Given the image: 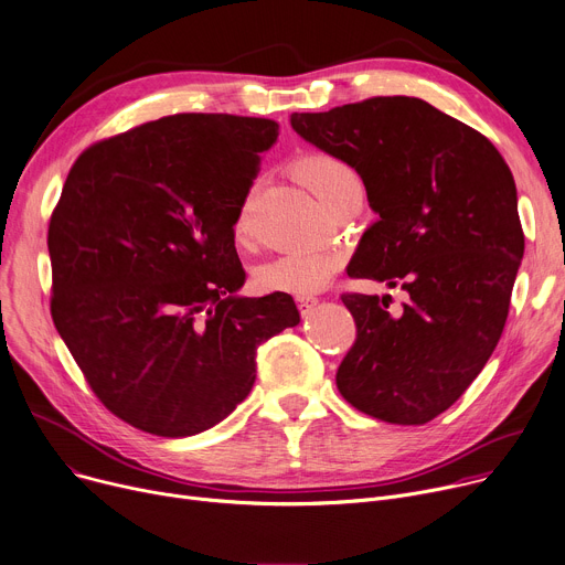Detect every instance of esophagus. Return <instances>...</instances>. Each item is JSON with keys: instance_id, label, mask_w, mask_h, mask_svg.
<instances>
[{"instance_id": "obj_1", "label": "esophagus", "mask_w": 565, "mask_h": 565, "mask_svg": "<svg viewBox=\"0 0 565 565\" xmlns=\"http://www.w3.org/2000/svg\"><path fill=\"white\" fill-rule=\"evenodd\" d=\"M316 305H318V297H313V295H307V297H297V309H299V313H302V316L311 313Z\"/></svg>"}]
</instances>
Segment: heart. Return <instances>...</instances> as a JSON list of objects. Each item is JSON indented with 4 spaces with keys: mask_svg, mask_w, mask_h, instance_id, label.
Instances as JSON below:
<instances>
[{
    "mask_svg": "<svg viewBox=\"0 0 565 565\" xmlns=\"http://www.w3.org/2000/svg\"><path fill=\"white\" fill-rule=\"evenodd\" d=\"M297 177L309 191L327 206L333 198L341 195L350 183H356V172L341 159L331 154H309L295 166ZM247 224V202L238 211L236 227L245 230ZM341 254L331 247H313L302 252H290L279 256L266 266L258 268L254 284L266 292H288L297 297H307L322 290L333 275L341 270Z\"/></svg>",
    "mask_w": 565,
    "mask_h": 565,
    "instance_id": "1",
    "label": "heart"
}]
</instances>
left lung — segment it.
<instances>
[{"mask_svg": "<svg viewBox=\"0 0 565 565\" xmlns=\"http://www.w3.org/2000/svg\"><path fill=\"white\" fill-rule=\"evenodd\" d=\"M290 127L356 170L377 215L348 273L408 292L399 316L388 295H343L356 341L335 386L372 418L425 425L502 335L524 254L513 174L491 140L418 97L292 113Z\"/></svg>", "mask_w": 565, "mask_h": 565, "instance_id": "8db88e82", "label": "left lung"}]
</instances>
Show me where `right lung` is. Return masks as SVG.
Listing matches in <instances>:
<instances>
[{
	"instance_id": "add662e5",
	"label": "right lung",
	"mask_w": 565,
	"mask_h": 565,
	"mask_svg": "<svg viewBox=\"0 0 565 565\" xmlns=\"http://www.w3.org/2000/svg\"><path fill=\"white\" fill-rule=\"evenodd\" d=\"M277 136L266 118L181 113L88 147L65 179L52 318L102 404L147 434L227 418L256 348L299 322L288 292L238 295L234 224Z\"/></svg>"
}]
</instances>
